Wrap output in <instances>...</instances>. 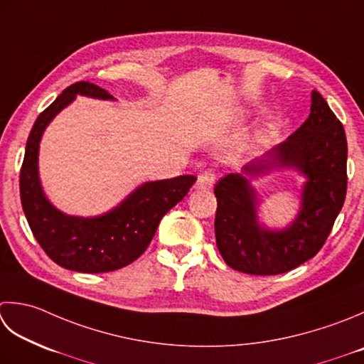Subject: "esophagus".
I'll use <instances>...</instances> for the list:
<instances>
[{"mask_svg": "<svg viewBox=\"0 0 364 364\" xmlns=\"http://www.w3.org/2000/svg\"><path fill=\"white\" fill-rule=\"evenodd\" d=\"M216 180V173L213 172V170H205L197 178V183H196V189L198 191H208L213 188V184H215Z\"/></svg>", "mask_w": 364, "mask_h": 364, "instance_id": "1", "label": "esophagus"}]
</instances>
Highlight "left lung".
<instances>
[{
  "label": "left lung",
  "instance_id": "8db88e82",
  "mask_svg": "<svg viewBox=\"0 0 364 364\" xmlns=\"http://www.w3.org/2000/svg\"><path fill=\"white\" fill-rule=\"evenodd\" d=\"M295 168L306 176L302 208L284 231H268L257 220V195L248 183L272 168ZM347 192L344 126L318 91H312L309 118L265 158L243 173H229L215 186L216 245L227 265L241 273H287L314 257L334 225Z\"/></svg>",
  "mask_w": 364,
  "mask_h": 364
}]
</instances>
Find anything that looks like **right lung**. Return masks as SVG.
<instances>
[{
  "label": "right lung",
  "instance_id": "right-lung-1",
  "mask_svg": "<svg viewBox=\"0 0 364 364\" xmlns=\"http://www.w3.org/2000/svg\"><path fill=\"white\" fill-rule=\"evenodd\" d=\"M77 95L113 99L95 83L77 82L41 113L28 135L20 168V200L34 238L56 265L78 273L115 272L146 251L164 215L183 200L197 178L181 175L141 184L102 216L77 218L56 210L39 181V141L50 121Z\"/></svg>",
  "mask_w": 364,
  "mask_h": 364
}]
</instances>
